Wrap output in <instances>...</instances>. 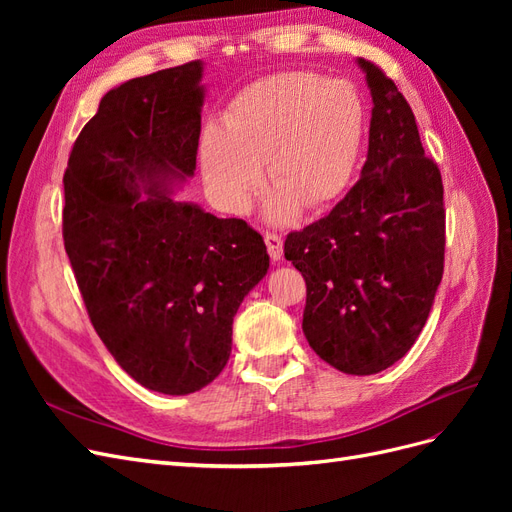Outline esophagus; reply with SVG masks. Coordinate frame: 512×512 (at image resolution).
<instances>
[{
	"instance_id": "esophagus-1",
	"label": "esophagus",
	"mask_w": 512,
	"mask_h": 512,
	"mask_svg": "<svg viewBox=\"0 0 512 512\" xmlns=\"http://www.w3.org/2000/svg\"><path fill=\"white\" fill-rule=\"evenodd\" d=\"M265 243H267V250L271 260H282L284 254V241L282 237L277 235V232H265Z\"/></svg>"
}]
</instances>
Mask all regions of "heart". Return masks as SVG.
<instances>
[{"instance_id":"heart-1","label":"heart","mask_w":512,"mask_h":512,"mask_svg":"<svg viewBox=\"0 0 512 512\" xmlns=\"http://www.w3.org/2000/svg\"><path fill=\"white\" fill-rule=\"evenodd\" d=\"M363 113L354 91L316 72L260 79L232 100L224 130L200 141V170L220 207L243 213L260 185V168L277 194L269 215L286 222L297 203L320 209L344 192L361 149Z\"/></svg>"}]
</instances>
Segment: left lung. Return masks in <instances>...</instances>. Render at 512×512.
<instances>
[{
  "label": "left lung",
  "mask_w": 512,
  "mask_h": 512,
  "mask_svg": "<svg viewBox=\"0 0 512 512\" xmlns=\"http://www.w3.org/2000/svg\"><path fill=\"white\" fill-rule=\"evenodd\" d=\"M361 179L318 222L288 232L284 256L303 275V333L335 369L369 376L421 335L444 273L446 211L438 164L425 156L414 113L374 61Z\"/></svg>",
  "instance_id": "8db88e82"
}]
</instances>
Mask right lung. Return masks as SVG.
Wrapping results in <instances>:
<instances>
[{"mask_svg":"<svg viewBox=\"0 0 512 512\" xmlns=\"http://www.w3.org/2000/svg\"><path fill=\"white\" fill-rule=\"evenodd\" d=\"M203 64L188 61L108 91L68 158L64 245L96 333L149 391L213 382L232 318L269 269L250 224L170 196L194 175Z\"/></svg>","mask_w":512,"mask_h":512,"instance_id":"right-lung-1","label":"right lung"}]
</instances>
